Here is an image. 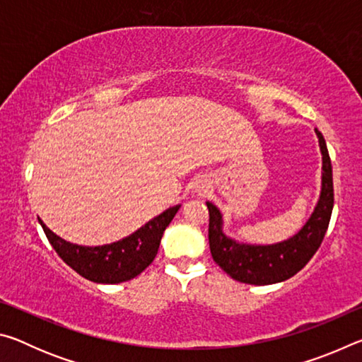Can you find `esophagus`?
<instances>
[{
  "label": "esophagus",
  "instance_id": "1",
  "mask_svg": "<svg viewBox=\"0 0 362 362\" xmlns=\"http://www.w3.org/2000/svg\"><path fill=\"white\" fill-rule=\"evenodd\" d=\"M196 188H198V192H199V193H203V192H206L207 185H206V183L201 182V183H198V185H196Z\"/></svg>",
  "mask_w": 362,
  "mask_h": 362
}]
</instances>
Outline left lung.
<instances>
[{
    "instance_id": "8db88e82",
    "label": "left lung",
    "mask_w": 362,
    "mask_h": 362,
    "mask_svg": "<svg viewBox=\"0 0 362 362\" xmlns=\"http://www.w3.org/2000/svg\"><path fill=\"white\" fill-rule=\"evenodd\" d=\"M322 155L320 199L310 218L289 240L276 244H246L223 233L222 212L207 201L209 209V247L214 262L240 283L267 286L276 284L298 273L320 249L326 235L334 207L332 164L326 140L315 129Z\"/></svg>"
}]
</instances>
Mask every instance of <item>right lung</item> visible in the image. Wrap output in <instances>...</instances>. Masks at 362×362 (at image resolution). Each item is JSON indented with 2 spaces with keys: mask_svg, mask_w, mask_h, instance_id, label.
<instances>
[{
  "mask_svg": "<svg viewBox=\"0 0 362 362\" xmlns=\"http://www.w3.org/2000/svg\"><path fill=\"white\" fill-rule=\"evenodd\" d=\"M179 209L180 204L169 207L140 226L132 235L116 243L95 247L78 246V244L65 241L49 230L41 218L38 220L60 259L78 274L93 283L118 284L139 276L150 265L158 254L164 230L173 222Z\"/></svg>",
  "mask_w": 362,
  "mask_h": 362,
  "instance_id": "obj_1",
  "label": "right lung"
}]
</instances>
